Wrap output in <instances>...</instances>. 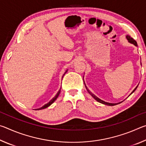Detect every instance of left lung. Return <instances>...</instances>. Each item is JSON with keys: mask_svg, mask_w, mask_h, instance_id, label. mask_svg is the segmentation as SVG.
Wrapping results in <instances>:
<instances>
[{"mask_svg": "<svg viewBox=\"0 0 146 146\" xmlns=\"http://www.w3.org/2000/svg\"><path fill=\"white\" fill-rule=\"evenodd\" d=\"M126 39L127 40H128V42H129V43H131V44H133V45H135V46H138V45H137V42H136L134 39H133V38H131V36H129V35H126ZM85 86H86V90H87V91H88V92L90 94V95L92 96V97L94 98V99L95 100H96L97 101V102H100V103H101V104H104V105H107V106H115V105H117V104H120L121 102H123V101H122V102H118V103H110V102H105V101H104V100H101V99H100L99 98H98L97 96H95V95H94L93 93H92L91 92V91L89 90V89L87 88V86H86V84H85ZM137 87H138V86H137V87H136L134 90H133V91H132L131 93V94L130 95H129V96H130L131 95V94L133 93H134V91L137 90ZM129 96H128V97H129Z\"/></svg>", "mask_w": 146, "mask_h": 146, "instance_id": "obj_1", "label": "left lung"}]
</instances>
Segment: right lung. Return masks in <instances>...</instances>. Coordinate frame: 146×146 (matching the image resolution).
<instances>
[{
	"mask_svg": "<svg viewBox=\"0 0 146 146\" xmlns=\"http://www.w3.org/2000/svg\"><path fill=\"white\" fill-rule=\"evenodd\" d=\"M68 71V70L66 71V72L64 73V74L63 75V76H62V78H63V76H64V75H65V73L67 72ZM60 90H61V88L60 89V90H58V91L57 92V93L56 94V95L55 96V97H54L52 99H51L50 101H49V102H48V103H47V104H46L45 105H44L42 107H41L40 108H38V109H36V110H43V109H45V108H48L49 106H51V104H52L55 102V101L56 100V98H58V95H59V94H60Z\"/></svg>",
	"mask_w": 146,
	"mask_h": 146,
	"instance_id": "right-lung-1",
	"label": "right lung"
}]
</instances>
